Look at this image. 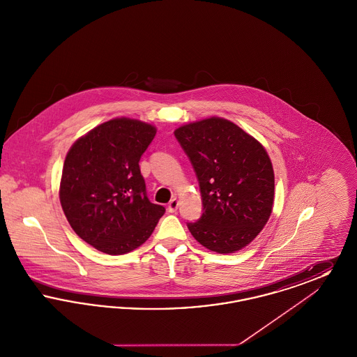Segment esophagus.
<instances>
[{
	"mask_svg": "<svg viewBox=\"0 0 357 357\" xmlns=\"http://www.w3.org/2000/svg\"><path fill=\"white\" fill-rule=\"evenodd\" d=\"M178 206H179V201H178L176 198H174V199H171L170 204L167 206V208H169L170 213H175V211L178 210Z\"/></svg>",
	"mask_w": 357,
	"mask_h": 357,
	"instance_id": "esophagus-1",
	"label": "esophagus"
}]
</instances>
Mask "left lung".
Returning a JSON list of instances; mask_svg holds the SVG:
<instances>
[{
	"label": "left lung",
	"instance_id": "1",
	"mask_svg": "<svg viewBox=\"0 0 357 357\" xmlns=\"http://www.w3.org/2000/svg\"><path fill=\"white\" fill-rule=\"evenodd\" d=\"M195 171L204 213L187 222L192 237L211 252L245 248L272 214L274 172L269 155L237 124L210 118L175 130Z\"/></svg>",
	"mask_w": 357,
	"mask_h": 357
}]
</instances>
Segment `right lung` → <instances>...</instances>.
I'll use <instances>...</instances> for the list:
<instances>
[{
	"label": "right lung",
	"instance_id": "obj_1",
	"mask_svg": "<svg viewBox=\"0 0 357 357\" xmlns=\"http://www.w3.org/2000/svg\"><path fill=\"white\" fill-rule=\"evenodd\" d=\"M156 128L139 120L105 121L69 150L60 202L75 233L107 255H126L153 234L166 208L151 204L139 160Z\"/></svg>",
	"mask_w": 357,
	"mask_h": 357
}]
</instances>
